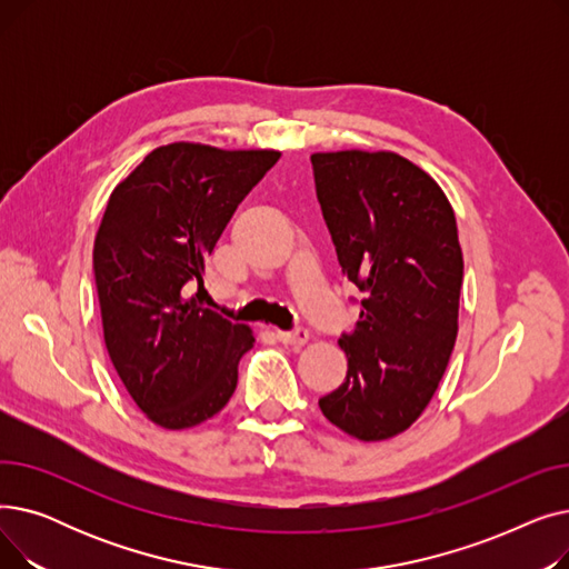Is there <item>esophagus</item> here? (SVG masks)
Listing matches in <instances>:
<instances>
[{"instance_id":"34e87169","label":"esophagus","mask_w":569,"mask_h":569,"mask_svg":"<svg viewBox=\"0 0 569 569\" xmlns=\"http://www.w3.org/2000/svg\"><path fill=\"white\" fill-rule=\"evenodd\" d=\"M277 337H279V341H281V343H286V346H295V348H300V346H305V343L309 341V332H307V330H302V327H297V330H292V332L277 330Z\"/></svg>"}]
</instances>
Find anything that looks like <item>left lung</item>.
I'll use <instances>...</instances> for the list:
<instances>
[{
	"label": "left lung",
	"mask_w": 569,
	"mask_h": 569,
	"mask_svg": "<svg viewBox=\"0 0 569 569\" xmlns=\"http://www.w3.org/2000/svg\"><path fill=\"white\" fill-rule=\"evenodd\" d=\"M311 166L339 264L365 292L360 320L339 339L346 380L318 406L348 436L387 440L425 412L455 350V209L431 174L395 152H318Z\"/></svg>",
	"instance_id": "left-lung-1"
}]
</instances>
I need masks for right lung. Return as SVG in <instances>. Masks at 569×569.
Returning <instances> with one entry per match:
<instances>
[{"instance_id": "obj_1", "label": "right lung", "mask_w": 569, "mask_h": 569, "mask_svg": "<svg viewBox=\"0 0 569 569\" xmlns=\"http://www.w3.org/2000/svg\"><path fill=\"white\" fill-rule=\"evenodd\" d=\"M274 149L170 142L114 187L94 239L103 339L117 376L154 425L177 431L214 417L253 348L247 325L204 309V264L237 204L279 161Z\"/></svg>"}]
</instances>
